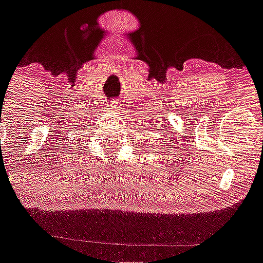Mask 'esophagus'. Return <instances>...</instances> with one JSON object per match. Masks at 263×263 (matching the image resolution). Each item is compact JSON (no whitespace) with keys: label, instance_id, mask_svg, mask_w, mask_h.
Instances as JSON below:
<instances>
[{"label":"esophagus","instance_id":"34e87169","mask_svg":"<svg viewBox=\"0 0 263 263\" xmlns=\"http://www.w3.org/2000/svg\"><path fill=\"white\" fill-rule=\"evenodd\" d=\"M118 105H119L118 102H117V100H113V102L109 104V108H110V109H113V110H117L119 108Z\"/></svg>","mask_w":263,"mask_h":263}]
</instances>
